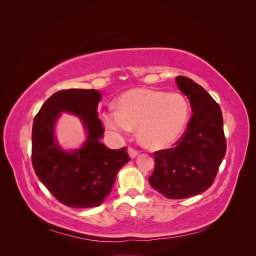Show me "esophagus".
Listing matches in <instances>:
<instances>
[{"mask_svg":"<svg viewBox=\"0 0 256 256\" xmlns=\"http://www.w3.org/2000/svg\"><path fill=\"white\" fill-rule=\"evenodd\" d=\"M128 154H129V156L131 158H136L138 154V152L136 150L132 148V147H129V148H128Z\"/></svg>","mask_w":256,"mask_h":256,"instance_id":"1","label":"esophagus"}]
</instances>
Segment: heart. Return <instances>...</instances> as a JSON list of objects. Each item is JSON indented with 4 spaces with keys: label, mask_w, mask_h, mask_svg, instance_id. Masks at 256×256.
<instances>
[{
    "label": "heart",
    "mask_w": 256,
    "mask_h": 256,
    "mask_svg": "<svg viewBox=\"0 0 256 256\" xmlns=\"http://www.w3.org/2000/svg\"><path fill=\"white\" fill-rule=\"evenodd\" d=\"M190 116L188 100L177 92L130 90L118 100V110L102 114L106 128L122 138L138 128V138L150 148H164L182 136Z\"/></svg>",
    "instance_id": "obj_1"
}]
</instances>
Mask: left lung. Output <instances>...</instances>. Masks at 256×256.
Here are the masks:
<instances>
[{
	"mask_svg": "<svg viewBox=\"0 0 256 256\" xmlns=\"http://www.w3.org/2000/svg\"><path fill=\"white\" fill-rule=\"evenodd\" d=\"M176 83L188 97L193 114L174 147L154 152V170L148 177L154 189L172 200L206 191L214 184L226 152L219 104L187 76H177Z\"/></svg>",
	"mask_w": 256,
	"mask_h": 256,
	"instance_id": "8db88e82",
	"label": "left lung"
}]
</instances>
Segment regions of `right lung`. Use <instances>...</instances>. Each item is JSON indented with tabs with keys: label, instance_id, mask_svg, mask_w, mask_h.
Returning <instances> with one entry per match:
<instances>
[{
	"label": "right lung",
	"instance_id": "1",
	"mask_svg": "<svg viewBox=\"0 0 256 256\" xmlns=\"http://www.w3.org/2000/svg\"><path fill=\"white\" fill-rule=\"evenodd\" d=\"M97 90H63L53 94L35 116L32 129L34 171L51 194L68 207L88 208L104 203L116 174L130 160L127 148L110 150L100 142L104 128L97 106ZM62 112L76 114L88 131L84 145L67 153L54 138V126Z\"/></svg>",
	"mask_w": 256,
	"mask_h": 256
}]
</instances>
